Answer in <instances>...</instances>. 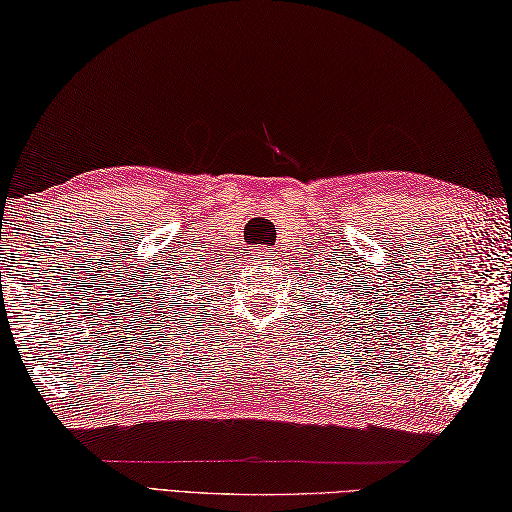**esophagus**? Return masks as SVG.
<instances>
[{
  "instance_id": "34e87169",
  "label": "esophagus",
  "mask_w": 512,
  "mask_h": 512,
  "mask_svg": "<svg viewBox=\"0 0 512 512\" xmlns=\"http://www.w3.org/2000/svg\"><path fill=\"white\" fill-rule=\"evenodd\" d=\"M256 254H258V256H265V258L269 256V252H267V249H260V252H256Z\"/></svg>"
}]
</instances>
